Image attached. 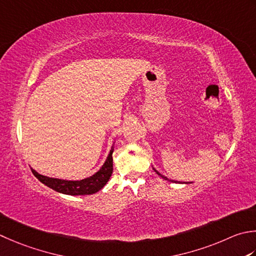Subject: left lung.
<instances>
[{"label":"left lung","mask_w":256,"mask_h":256,"mask_svg":"<svg viewBox=\"0 0 256 256\" xmlns=\"http://www.w3.org/2000/svg\"><path fill=\"white\" fill-rule=\"evenodd\" d=\"M154 171H155V172H156V173H158V174L160 175V176H161V178H163L164 180H168V178H165V176H164V175H162V174H160V173H158V172L156 171V170H154ZM168 181H170V180H168ZM171 182H175V183H178V182H176V181H171Z\"/></svg>","instance_id":"obj_1"}]
</instances>
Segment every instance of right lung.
Segmentation results:
<instances>
[{
  "mask_svg": "<svg viewBox=\"0 0 256 256\" xmlns=\"http://www.w3.org/2000/svg\"><path fill=\"white\" fill-rule=\"evenodd\" d=\"M113 148L110 151L106 161L103 164V166L100 168L94 175L90 178H86L81 181H66V180H58L53 178H48L44 175L38 174L35 170H32V173L40 182L51 188L52 190L63 194L68 195H88L100 191L104 185L111 178L113 173Z\"/></svg>",
  "mask_w": 256,
  "mask_h": 256,
  "instance_id": "1",
  "label": "right lung"
}]
</instances>
